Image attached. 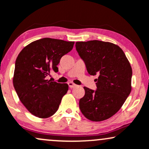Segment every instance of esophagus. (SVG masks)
Segmentation results:
<instances>
[{
	"instance_id": "34e87169",
	"label": "esophagus",
	"mask_w": 149,
	"mask_h": 149,
	"mask_svg": "<svg viewBox=\"0 0 149 149\" xmlns=\"http://www.w3.org/2000/svg\"><path fill=\"white\" fill-rule=\"evenodd\" d=\"M68 84V86H69V88H73L76 86V85L75 84V83H73V82H69Z\"/></svg>"
}]
</instances>
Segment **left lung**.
I'll return each instance as SVG.
<instances>
[{
	"instance_id": "1",
	"label": "left lung",
	"mask_w": 149,
	"mask_h": 149,
	"mask_svg": "<svg viewBox=\"0 0 149 149\" xmlns=\"http://www.w3.org/2000/svg\"><path fill=\"white\" fill-rule=\"evenodd\" d=\"M76 48L90 75H98L97 90L84 87L79 101L83 115L89 120L101 122L115 114L132 91V69L119 46L107 42H77Z\"/></svg>"
}]
</instances>
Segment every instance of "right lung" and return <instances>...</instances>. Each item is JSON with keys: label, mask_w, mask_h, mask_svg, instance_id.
Returning <instances> with one entry per match:
<instances>
[{"label": "right lung", "mask_w": 149, "mask_h": 149, "mask_svg": "<svg viewBox=\"0 0 149 149\" xmlns=\"http://www.w3.org/2000/svg\"><path fill=\"white\" fill-rule=\"evenodd\" d=\"M73 45L74 42L40 39L24 47L17 56L13 78L15 90L21 102L36 117L47 118L58 110L68 86L46 78L50 72H58L60 59Z\"/></svg>", "instance_id": "add662e5"}]
</instances>
